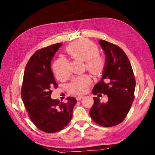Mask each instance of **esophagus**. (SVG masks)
Wrapping results in <instances>:
<instances>
[{"mask_svg":"<svg viewBox=\"0 0 155 155\" xmlns=\"http://www.w3.org/2000/svg\"><path fill=\"white\" fill-rule=\"evenodd\" d=\"M83 98V96H78V97H77L76 98H77V101H80V100L82 99V98Z\"/></svg>","mask_w":155,"mask_h":155,"instance_id":"esophagus-1","label":"esophagus"}]
</instances>
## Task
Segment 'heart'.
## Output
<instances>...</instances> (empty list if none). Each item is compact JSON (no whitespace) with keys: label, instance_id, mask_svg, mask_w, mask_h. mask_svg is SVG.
I'll list each match as a JSON object with an SVG mask.
<instances>
[{"label":"heart","instance_id":"obj_1","mask_svg":"<svg viewBox=\"0 0 155 155\" xmlns=\"http://www.w3.org/2000/svg\"><path fill=\"white\" fill-rule=\"evenodd\" d=\"M67 52L72 58L85 62L87 70L93 74H99L104 70L105 61L98 54V49L94 44L85 39H81L72 42L67 47ZM54 74L58 80L62 81L69 74L68 62L64 58L57 59L53 64ZM91 80L88 75H82L74 78L69 84L68 90L74 94H81L88 90Z\"/></svg>","mask_w":155,"mask_h":155}]
</instances>
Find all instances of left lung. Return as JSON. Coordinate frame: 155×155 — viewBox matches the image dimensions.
<instances>
[{
  "label": "left lung",
  "instance_id": "8db88e82",
  "mask_svg": "<svg viewBox=\"0 0 155 155\" xmlns=\"http://www.w3.org/2000/svg\"><path fill=\"white\" fill-rule=\"evenodd\" d=\"M98 43L106 60L103 77L94 86L93 93L107 94L108 100L107 103H102L98 97H94L90 116L101 126L110 127L120 123L129 112L134 101L136 82L125 52L106 41L100 40Z\"/></svg>",
  "mask_w": 155,
  "mask_h": 155
}]
</instances>
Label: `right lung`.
<instances>
[{
    "mask_svg": "<svg viewBox=\"0 0 155 155\" xmlns=\"http://www.w3.org/2000/svg\"><path fill=\"white\" fill-rule=\"evenodd\" d=\"M57 43L42 48L33 54L26 66L21 97L29 118L41 130L53 133L68 124L75 98L68 97L67 103L51 98V88H57L51 70V61L62 46Z\"/></svg>",
    "mask_w": 155,
    "mask_h": 155,
    "instance_id": "1",
    "label": "right lung"
}]
</instances>
